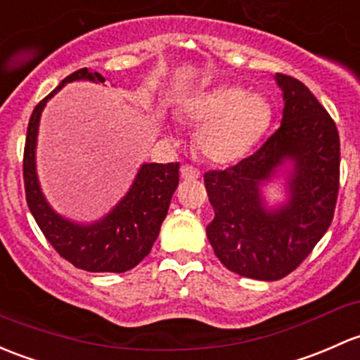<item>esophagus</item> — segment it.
Masks as SVG:
<instances>
[{"label":"esophagus","instance_id":"obj_1","mask_svg":"<svg viewBox=\"0 0 360 360\" xmlns=\"http://www.w3.org/2000/svg\"><path fill=\"white\" fill-rule=\"evenodd\" d=\"M181 177L184 181H195L200 177V172L195 167H191V165H183L181 167Z\"/></svg>","mask_w":360,"mask_h":360}]
</instances>
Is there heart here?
<instances>
[{
  "label": "heart",
  "mask_w": 360,
  "mask_h": 360,
  "mask_svg": "<svg viewBox=\"0 0 360 360\" xmlns=\"http://www.w3.org/2000/svg\"><path fill=\"white\" fill-rule=\"evenodd\" d=\"M183 117L200 126L196 151L209 164L229 165L247 157L267 134L274 108L264 94L222 84L190 98Z\"/></svg>",
  "instance_id": "1"
}]
</instances>
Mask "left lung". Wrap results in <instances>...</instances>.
Instances as JSON below:
<instances>
[{
    "label": "left lung",
    "mask_w": 360,
    "mask_h": 360,
    "mask_svg": "<svg viewBox=\"0 0 360 360\" xmlns=\"http://www.w3.org/2000/svg\"><path fill=\"white\" fill-rule=\"evenodd\" d=\"M274 79L285 101L279 129L252 157L205 174L212 248L229 271L259 281H278L304 262L330 228L340 183L333 119L300 81ZM278 179L285 202L271 207L263 188Z\"/></svg>",
    "instance_id": "obj_1"
}]
</instances>
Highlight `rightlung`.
<instances>
[{"label": "right lung", "mask_w": 360, "mask_h": 360, "mask_svg": "<svg viewBox=\"0 0 360 360\" xmlns=\"http://www.w3.org/2000/svg\"><path fill=\"white\" fill-rule=\"evenodd\" d=\"M74 81L103 84L105 77L89 69L75 70L34 108L24 150L25 198L46 240L72 266L88 272H126L148 255L160 233L179 184V164H141L126 195L98 221L77 222L58 214L41 190L36 146L44 107L63 86Z\"/></svg>", "instance_id": "1"}]
</instances>
